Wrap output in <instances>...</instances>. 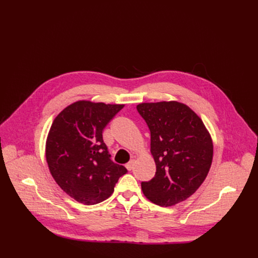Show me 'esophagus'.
I'll return each instance as SVG.
<instances>
[{"instance_id": "1", "label": "esophagus", "mask_w": 258, "mask_h": 258, "mask_svg": "<svg viewBox=\"0 0 258 258\" xmlns=\"http://www.w3.org/2000/svg\"><path fill=\"white\" fill-rule=\"evenodd\" d=\"M134 164H135V160L132 159V160L128 162V163L125 165V167H126L128 170H132L133 167H134Z\"/></svg>"}]
</instances>
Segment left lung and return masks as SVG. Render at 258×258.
Returning <instances> with one entry per match:
<instances>
[{
	"label": "left lung",
	"mask_w": 258,
	"mask_h": 258,
	"mask_svg": "<svg viewBox=\"0 0 258 258\" xmlns=\"http://www.w3.org/2000/svg\"><path fill=\"white\" fill-rule=\"evenodd\" d=\"M137 111L151 131L156 174L142 182L144 196L168 207L192 196L209 172L213 144L201 118L178 101L140 103Z\"/></svg>",
	"instance_id": "obj_1"
}]
</instances>
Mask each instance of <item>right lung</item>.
Returning <instances> with one entry per match:
<instances>
[{"mask_svg": "<svg viewBox=\"0 0 258 258\" xmlns=\"http://www.w3.org/2000/svg\"><path fill=\"white\" fill-rule=\"evenodd\" d=\"M123 104L76 101L54 119L46 142V159L62 190L85 205L106 200L127 169L114 163L102 131Z\"/></svg>", "mask_w": 258, "mask_h": 258, "instance_id": "obj_1", "label": "right lung"}]
</instances>
